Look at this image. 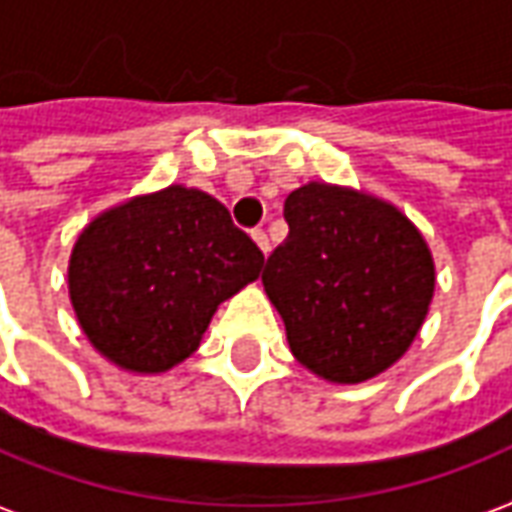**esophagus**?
<instances>
[{"instance_id": "esophagus-1", "label": "esophagus", "mask_w": 512, "mask_h": 512, "mask_svg": "<svg viewBox=\"0 0 512 512\" xmlns=\"http://www.w3.org/2000/svg\"><path fill=\"white\" fill-rule=\"evenodd\" d=\"M252 241H255V244L260 246V252H263V255H268V249H271V244H268L266 232L255 230V232H252Z\"/></svg>"}]
</instances>
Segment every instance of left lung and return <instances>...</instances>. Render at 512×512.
<instances>
[{"label":"left lung","mask_w":512,"mask_h":512,"mask_svg":"<svg viewBox=\"0 0 512 512\" xmlns=\"http://www.w3.org/2000/svg\"><path fill=\"white\" fill-rule=\"evenodd\" d=\"M288 238L263 271L291 355L316 377L357 385L416 341L435 293L424 235L391 202L307 182L285 199Z\"/></svg>","instance_id":"1"}]
</instances>
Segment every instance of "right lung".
Listing matches in <instances>:
<instances>
[{
    "label": "right lung",
    "mask_w": 512,
    "mask_h": 512,
    "mask_svg": "<svg viewBox=\"0 0 512 512\" xmlns=\"http://www.w3.org/2000/svg\"><path fill=\"white\" fill-rule=\"evenodd\" d=\"M260 268L263 252L219 199L169 185L82 227L69 257V299L105 360L130 374H163L194 355L221 302Z\"/></svg>",
    "instance_id": "right-lung-1"
}]
</instances>
